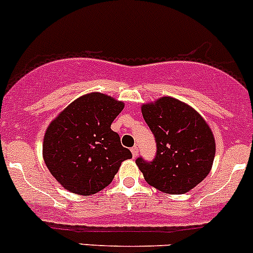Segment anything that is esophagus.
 <instances>
[{"label": "esophagus", "mask_w": 253, "mask_h": 253, "mask_svg": "<svg viewBox=\"0 0 253 253\" xmlns=\"http://www.w3.org/2000/svg\"><path fill=\"white\" fill-rule=\"evenodd\" d=\"M138 147L136 145H134L133 148H131V154H133V158H136V155H138Z\"/></svg>", "instance_id": "1"}]
</instances>
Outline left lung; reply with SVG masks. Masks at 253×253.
Segmentation results:
<instances>
[{"mask_svg":"<svg viewBox=\"0 0 253 253\" xmlns=\"http://www.w3.org/2000/svg\"><path fill=\"white\" fill-rule=\"evenodd\" d=\"M142 114L154 134L152 162L135 161L148 184L170 194H183L202 182L212 168L216 142L201 115L178 99L164 96L143 104Z\"/></svg>","mask_w":253,"mask_h":253,"instance_id":"left-lung-1","label":"left lung"}]
</instances>
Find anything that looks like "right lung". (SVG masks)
<instances>
[{
    "label": "right lung",
    "mask_w": 253,
    "mask_h": 253,
    "mask_svg": "<svg viewBox=\"0 0 253 253\" xmlns=\"http://www.w3.org/2000/svg\"><path fill=\"white\" fill-rule=\"evenodd\" d=\"M124 103L101 92L74 100L46 129L42 157L55 179L80 196L98 193L109 185L122 162L131 158L110 125Z\"/></svg>",
    "instance_id": "1"
}]
</instances>
